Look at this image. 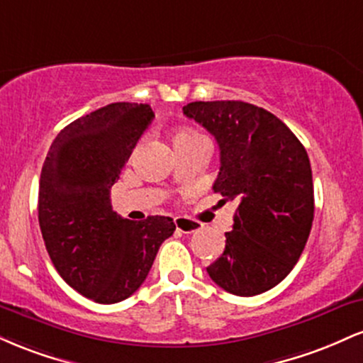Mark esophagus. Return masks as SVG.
<instances>
[{"mask_svg":"<svg viewBox=\"0 0 363 363\" xmlns=\"http://www.w3.org/2000/svg\"><path fill=\"white\" fill-rule=\"evenodd\" d=\"M174 223H176V228L182 234H193V232H198L201 228V223H198L196 220L186 218V216H176Z\"/></svg>","mask_w":363,"mask_h":363,"instance_id":"1","label":"esophagus"}]
</instances>
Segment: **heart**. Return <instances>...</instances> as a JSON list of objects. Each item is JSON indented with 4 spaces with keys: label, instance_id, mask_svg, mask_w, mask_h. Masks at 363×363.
<instances>
[{
    "label": "heart",
    "instance_id": "heart-1",
    "mask_svg": "<svg viewBox=\"0 0 363 363\" xmlns=\"http://www.w3.org/2000/svg\"><path fill=\"white\" fill-rule=\"evenodd\" d=\"M181 138H201V136H199L198 133H194V131H182L176 136V140H181ZM176 140H174V141H176Z\"/></svg>",
    "mask_w": 363,
    "mask_h": 363
}]
</instances>
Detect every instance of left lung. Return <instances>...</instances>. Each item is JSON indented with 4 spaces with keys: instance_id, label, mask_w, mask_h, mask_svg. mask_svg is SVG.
I'll return each instance as SVG.
<instances>
[{
    "instance_id": "left-lung-1",
    "label": "left lung",
    "mask_w": 363,
    "mask_h": 363,
    "mask_svg": "<svg viewBox=\"0 0 363 363\" xmlns=\"http://www.w3.org/2000/svg\"><path fill=\"white\" fill-rule=\"evenodd\" d=\"M189 119L215 136L220 172L213 191L239 203L225 251L206 268L228 294L252 297L294 269L314 220V186L306 148L285 123L240 101L191 102Z\"/></svg>"
}]
</instances>
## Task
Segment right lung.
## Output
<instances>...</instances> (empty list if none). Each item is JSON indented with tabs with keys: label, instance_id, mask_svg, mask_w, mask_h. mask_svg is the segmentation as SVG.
Returning <instances> with one entry per match:
<instances>
[{
	"label": "right lung",
	"instance_id": "1",
	"mask_svg": "<svg viewBox=\"0 0 363 363\" xmlns=\"http://www.w3.org/2000/svg\"><path fill=\"white\" fill-rule=\"evenodd\" d=\"M153 118L148 104L90 112L61 129L40 172L37 208L49 257L62 280L99 303L135 294L176 230L170 216L135 222L111 205V187Z\"/></svg>",
	"mask_w": 363,
	"mask_h": 363
}]
</instances>
